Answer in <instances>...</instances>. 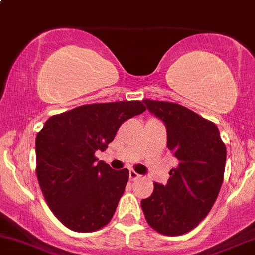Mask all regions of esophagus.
Here are the masks:
<instances>
[{"instance_id": "34e87169", "label": "esophagus", "mask_w": 255, "mask_h": 255, "mask_svg": "<svg viewBox=\"0 0 255 255\" xmlns=\"http://www.w3.org/2000/svg\"><path fill=\"white\" fill-rule=\"evenodd\" d=\"M128 177H130V180H136L140 178V174H137L133 169H130V172H128Z\"/></svg>"}]
</instances>
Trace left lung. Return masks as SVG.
<instances>
[{
    "label": "left lung",
    "mask_w": 255,
    "mask_h": 255,
    "mask_svg": "<svg viewBox=\"0 0 255 255\" xmlns=\"http://www.w3.org/2000/svg\"><path fill=\"white\" fill-rule=\"evenodd\" d=\"M163 120L167 146L178 159L166 185L141 201L147 224L164 236L189 232L207 216L224 182L226 146L215 123L178 103L145 99Z\"/></svg>",
    "instance_id": "obj_1"
}]
</instances>
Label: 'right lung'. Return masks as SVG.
<instances>
[{
    "label": "right lung",
    "instance_id": "add662e5",
    "mask_svg": "<svg viewBox=\"0 0 255 255\" xmlns=\"http://www.w3.org/2000/svg\"><path fill=\"white\" fill-rule=\"evenodd\" d=\"M146 110L140 101L93 103L50 117L35 140L36 178L52 214L70 230L108 225L128 180L127 168L98 161L120 125Z\"/></svg>",
    "mask_w": 255,
    "mask_h": 255
}]
</instances>
